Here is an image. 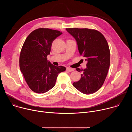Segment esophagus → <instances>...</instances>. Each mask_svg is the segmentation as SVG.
I'll return each mask as SVG.
<instances>
[{"instance_id": "1", "label": "esophagus", "mask_w": 132, "mask_h": 132, "mask_svg": "<svg viewBox=\"0 0 132 132\" xmlns=\"http://www.w3.org/2000/svg\"><path fill=\"white\" fill-rule=\"evenodd\" d=\"M66 69H67V71H69V72H71V71H73L74 70V69L71 68H70V67H67Z\"/></svg>"}]
</instances>
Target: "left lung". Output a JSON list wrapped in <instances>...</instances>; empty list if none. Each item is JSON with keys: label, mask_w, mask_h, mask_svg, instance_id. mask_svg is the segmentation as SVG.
<instances>
[{"label": "left lung", "mask_w": 132, "mask_h": 132, "mask_svg": "<svg viewBox=\"0 0 132 132\" xmlns=\"http://www.w3.org/2000/svg\"><path fill=\"white\" fill-rule=\"evenodd\" d=\"M77 42L80 55L88 62L87 68L83 71L81 78L72 85L80 92L86 95L97 91L103 85L110 67V52L108 42L99 31L87 28H67Z\"/></svg>", "instance_id": "left-lung-1"}]
</instances>
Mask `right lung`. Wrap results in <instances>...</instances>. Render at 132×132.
Wrapping results in <instances>:
<instances>
[{
  "label": "right lung",
  "mask_w": 132,
  "mask_h": 132,
  "mask_svg": "<svg viewBox=\"0 0 132 132\" xmlns=\"http://www.w3.org/2000/svg\"><path fill=\"white\" fill-rule=\"evenodd\" d=\"M62 34L57 30L39 28L32 31L24 42L20 68L28 86L36 93H45L53 88L59 74L66 70L64 66L53 65L47 59L52 42Z\"/></svg>",
  "instance_id": "1"
}]
</instances>
